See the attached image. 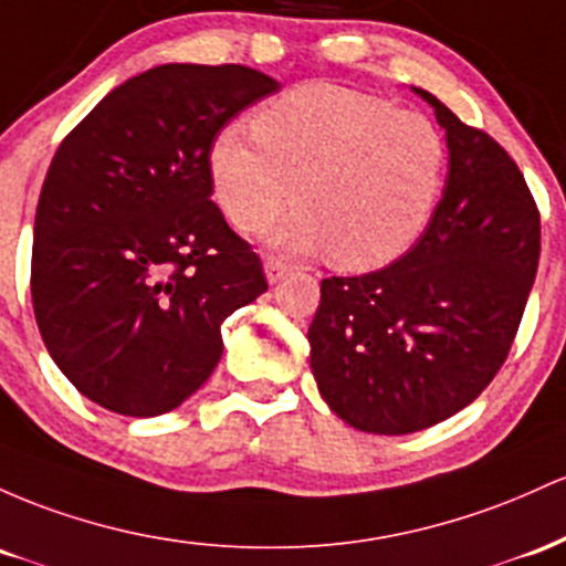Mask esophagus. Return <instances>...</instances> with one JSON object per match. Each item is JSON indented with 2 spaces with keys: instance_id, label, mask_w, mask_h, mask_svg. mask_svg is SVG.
<instances>
[{
  "instance_id": "esophagus-1",
  "label": "esophagus",
  "mask_w": 566,
  "mask_h": 566,
  "mask_svg": "<svg viewBox=\"0 0 566 566\" xmlns=\"http://www.w3.org/2000/svg\"><path fill=\"white\" fill-rule=\"evenodd\" d=\"M289 270H291V266L285 264L283 259H277V256H266L264 259V275H266V281H270V283L283 281V275Z\"/></svg>"
}]
</instances>
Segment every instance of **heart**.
Returning a JSON list of instances; mask_svg holds the SVG:
<instances>
[{
  "mask_svg": "<svg viewBox=\"0 0 566 566\" xmlns=\"http://www.w3.org/2000/svg\"><path fill=\"white\" fill-rule=\"evenodd\" d=\"M447 168V138L433 119L332 82L283 93L256 128L227 125L211 146L216 200L234 227L262 230L294 198L300 208L266 240L291 253H328L347 272L396 262L422 238Z\"/></svg>",
  "mask_w": 566,
  "mask_h": 566,
  "instance_id": "1",
  "label": "heart"
}]
</instances>
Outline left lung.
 <instances>
[{"label":"left lung","mask_w":566,"mask_h":566,"mask_svg":"<svg viewBox=\"0 0 566 566\" xmlns=\"http://www.w3.org/2000/svg\"><path fill=\"white\" fill-rule=\"evenodd\" d=\"M411 91L447 130L441 202L398 262L326 277L307 332L323 401L377 436L417 433L481 396L505 364L539 259V213L516 163L433 93Z\"/></svg>","instance_id":"8db88e82"}]
</instances>
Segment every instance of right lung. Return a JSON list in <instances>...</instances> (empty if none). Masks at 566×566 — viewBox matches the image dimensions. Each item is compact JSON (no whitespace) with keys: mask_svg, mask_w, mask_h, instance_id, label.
<instances>
[{"mask_svg":"<svg viewBox=\"0 0 566 566\" xmlns=\"http://www.w3.org/2000/svg\"><path fill=\"white\" fill-rule=\"evenodd\" d=\"M281 91L249 66L165 63L114 87L44 176L31 302L50 358L85 398L157 417L219 364L221 323L266 291L211 200V146Z\"/></svg>","mask_w":566,"mask_h":566,"instance_id":"add662e5","label":"right lung"}]
</instances>
